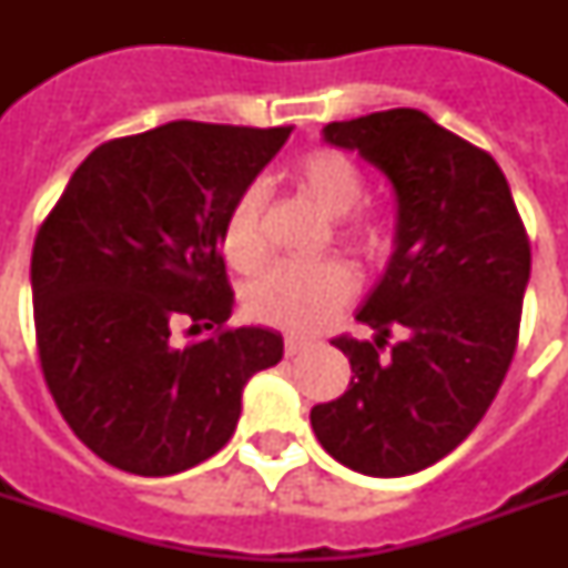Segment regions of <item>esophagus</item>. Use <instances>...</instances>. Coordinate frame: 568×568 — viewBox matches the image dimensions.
I'll return each instance as SVG.
<instances>
[{"label": "esophagus", "instance_id": "1", "mask_svg": "<svg viewBox=\"0 0 568 568\" xmlns=\"http://www.w3.org/2000/svg\"><path fill=\"white\" fill-rule=\"evenodd\" d=\"M306 347H310V342H303V338L297 336L285 338V356H297L301 351H306Z\"/></svg>", "mask_w": 568, "mask_h": 568}]
</instances>
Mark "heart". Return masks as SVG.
Returning a JSON list of instances; mask_svg holds the SVG:
<instances>
[{"mask_svg":"<svg viewBox=\"0 0 568 568\" xmlns=\"http://www.w3.org/2000/svg\"><path fill=\"white\" fill-rule=\"evenodd\" d=\"M301 191L329 217H338L342 239L372 250L383 241V226L368 214H347L359 203L365 176L347 155L336 150H315L294 168ZM262 185L250 182L232 200L221 230L223 253L235 265H253L262 253ZM351 297V276L333 262H276L244 285V310L250 318L292 333H312Z\"/></svg>","mask_w":568,"mask_h":568,"instance_id":"1","label":"heart"}]
</instances>
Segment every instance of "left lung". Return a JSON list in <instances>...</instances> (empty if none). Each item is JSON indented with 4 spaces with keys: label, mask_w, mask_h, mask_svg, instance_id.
Here are the masks:
<instances>
[{
    "label": "left lung",
    "mask_w": 568,
    "mask_h": 568,
    "mask_svg": "<svg viewBox=\"0 0 568 568\" xmlns=\"http://www.w3.org/2000/svg\"><path fill=\"white\" fill-rule=\"evenodd\" d=\"M321 135L386 176L397 221L386 271L356 312L377 336L333 338L354 377L312 406V430L359 475H415L448 457L501 388L530 280L528 235L493 155L424 111H377ZM392 326L405 338L383 355Z\"/></svg>",
    "instance_id": "left-lung-1"
}]
</instances>
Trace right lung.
<instances>
[{
	"mask_svg": "<svg viewBox=\"0 0 568 568\" xmlns=\"http://www.w3.org/2000/svg\"><path fill=\"white\" fill-rule=\"evenodd\" d=\"M292 129L173 120L97 146L31 253L40 365L73 433L109 466L168 477L214 457L241 392L283 359L271 327L223 329L221 230ZM217 326L176 346L172 329Z\"/></svg>",
	"mask_w": 568,
	"mask_h": 568,
	"instance_id": "right-lung-1",
	"label": "right lung"
}]
</instances>
